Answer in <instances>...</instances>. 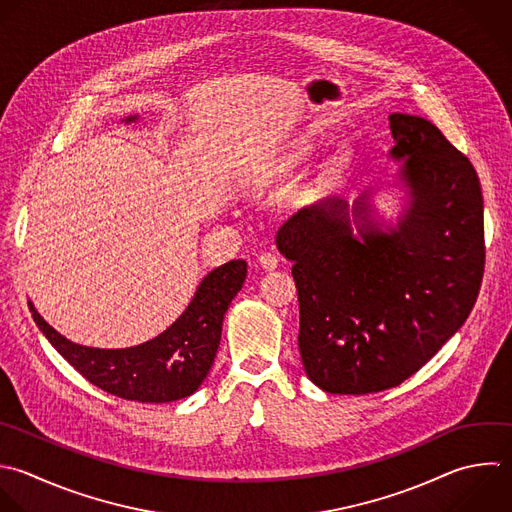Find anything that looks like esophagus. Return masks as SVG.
Segmentation results:
<instances>
[{
    "label": "esophagus",
    "mask_w": 512,
    "mask_h": 512,
    "mask_svg": "<svg viewBox=\"0 0 512 512\" xmlns=\"http://www.w3.org/2000/svg\"><path fill=\"white\" fill-rule=\"evenodd\" d=\"M278 256L276 254H272V252H260L258 254V264L264 268V270H274V268H278Z\"/></svg>",
    "instance_id": "1"
}]
</instances>
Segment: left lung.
<instances>
[{"instance_id":"left-lung-1","label":"left lung","mask_w":512,"mask_h":512,"mask_svg":"<svg viewBox=\"0 0 512 512\" xmlns=\"http://www.w3.org/2000/svg\"><path fill=\"white\" fill-rule=\"evenodd\" d=\"M410 208L388 234L326 198L276 234L294 262L298 348L324 392L370 394L418 372L468 318L484 274V206L470 160L424 118L390 114ZM358 198L352 216L366 206ZM356 222V220H354Z\"/></svg>"}]
</instances>
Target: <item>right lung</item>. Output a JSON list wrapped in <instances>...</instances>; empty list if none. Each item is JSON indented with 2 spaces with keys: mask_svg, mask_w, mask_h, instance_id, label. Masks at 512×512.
<instances>
[{
  "mask_svg": "<svg viewBox=\"0 0 512 512\" xmlns=\"http://www.w3.org/2000/svg\"><path fill=\"white\" fill-rule=\"evenodd\" d=\"M136 118H128L132 122ZM246 280V262L232 260L212 270L184 314L158 338L122 350L88 348L56 332L30 310L50 344L94 386L126 400L172 402L190 396L208 376L218 352L224 314Z\"/></svg>",
  "mask_w": 512,
  "mask_h": 512,
  "instance_id": "add662e5",
  "label": "right lung"
}]
</instances>
